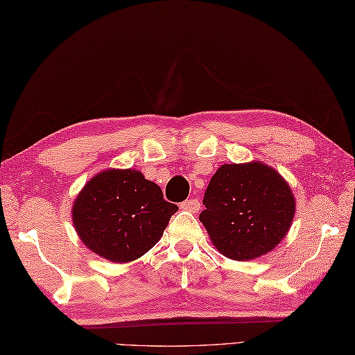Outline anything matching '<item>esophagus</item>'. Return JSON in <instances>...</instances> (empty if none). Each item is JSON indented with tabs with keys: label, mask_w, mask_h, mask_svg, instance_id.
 Returning <instances> with one entry per match:
<instances>
[{
	"label": "esophagus",
	"mask_w": 355,
	"mask_h": 355,
	"mask_svg": "<svg viewBox=\"0 0 355 355\" xmlns=\"http://www.w3.org/2000/svg\"><path fill=\"white\" fill-rule=\"evenodd\" d=\"M183 210H187V212H198L200 210V201L198 200H186L180 205Z\"/></svg>",
	"instance_id": "34e87169"
}]
</instances>
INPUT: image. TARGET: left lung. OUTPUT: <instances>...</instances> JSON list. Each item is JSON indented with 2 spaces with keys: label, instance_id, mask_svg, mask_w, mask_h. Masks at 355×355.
Listing matches in <instances>:
<instances>
[{
  "label": "left lung",
  "instance_id": "obj_1",
  "mask_svg": "<svg viewBox=\"0 0 355 355\" xmlns=\"http://www.w3.org/2000/svg\"><path fill=\"white\" fill-rule=\"evenodd\" d=\"M200 214L212 244L235 261L268 253L290 230L296 201L281 173L261 162L218 168Z\"/></svg>",
  "mask_w": 355,
  "mask_h": 355
}]
</instances>
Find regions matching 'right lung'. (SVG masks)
Listing matches in <instances>:
<instances>
[{
	"instance_id": "right-lung-1",
	"label": "right lung",
	"mask_w": 355,
	"mask_h": 355,
	"mask_svg": "<svg viewBox=\"0 0 355 355\" xmlns=\"http://www.w3.org/2000/svg\"><path fill=\"white\" fill-rule=\"evenodd\" d=\"M177 210L140 171L108 169L84 186L71 216L89 250L111 262H131L160 241Z\"/></svg>"
}]
</instances>
